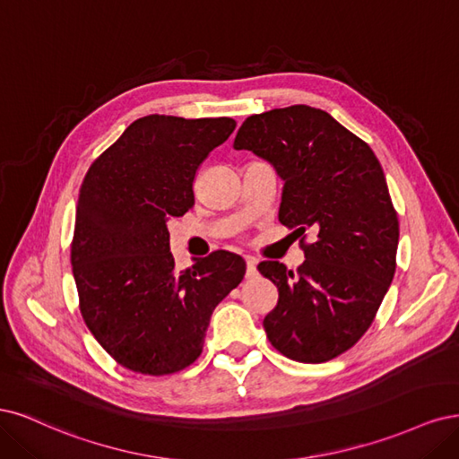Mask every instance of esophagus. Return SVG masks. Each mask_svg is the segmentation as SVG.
Instances as JSON below:
<instances>
[{"instance_id":"esophagus-1","label":"esophagus","mask_w":459,"mask_h":459,"mask_svg":"<svg viewBox=\"0 0 459 459\" xmlns=\"http://www.w3.org/2000/svg\"><path fill=\"white\" fill-rule=\"evenodd\" d=\"M257 274V259L246 257V278H254Z\"/></svg>"}]
</instances>
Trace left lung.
<instances>
[{
	"label": "left lung",
	"instance_id": "obj_1",
	"mask_svg": "<svg viewBox=\"0 0 459 459\" xmlns=\"http://www.w3.org/2000/svg\"><path fill=\"white\" fill-rule=\"evenodd\" d=\"M234 149L269 160L286 181L278 219L301 236L305 254L295 273L257 264L278 288L264 332L291 360L328 362L372 326L396 271L398 215L385 173L368 143L307 105L246 117Z\"/></svg>",
	"mask_w": 459,
	"mask_h": 459
}]
</instances>
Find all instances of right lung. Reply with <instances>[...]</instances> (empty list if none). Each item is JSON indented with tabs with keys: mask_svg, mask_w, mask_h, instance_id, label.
<instances>
[{
	"mask_svg": "<svg viewBox=\"0 0 459 459\" xmlns=\"http://www.w3.org/2000/svg\"><path fill=\"white\" fill-rule=\"evenodd\" d=\"M234 127L232 117L144 116L83 177L70 244L80 313L133 372L169 376L195 362L215 307L246 274L225 249L179 273L168 230L195 205L200 164Z\"/></svg>",
	"mask_w": 459,
	"mask_h": 459,
	"instance_id": "add662e5",
	"label": "right lung"
}]
</instances>
